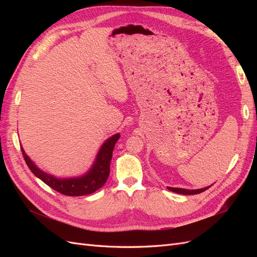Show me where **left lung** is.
<instances>
[{"label":"left lung","instance_id":"left-lung-1","mask_svg":"<svg viewBox=\"0 0 257 257\" xmlns=\"http://www.w3.org/2000/svg\"><path fill=\"white\" fill-rule=\"evenodd\" d=\"M208 188H204V189H199V190H186V189H180V188H167L169 191L178 193V194H183V195H194V194H199L201 192H205Z\"/></svg>","mask_w":257,"mask_h":257}]
</instances>
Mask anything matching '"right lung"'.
I'll return each mask as SVG.
<instances>
[{
    "label": "right lung",
    "instance_id": "right-lung-1",
    "mask_svg": "<svg viewBox=\"0 0 257 257\" xmlns=\"http://www.w3.org/2000/svg\"><path fill=\"white\" fill-rule=\"evenodd\" d=\"M119 138L120 134H115L108 138L100 147L94 164L92 165L91 169L85 175L77 178L58 179L49 174H46L31 161L23 148H21V151L23 159H25L31 172L37 178H40L43 182L50 186L51 189L67 196H82L92 194L105 184L110 173V161L112 158L113 148Z\"/></svg>",
    "mask_w": 257,
    "mask_h": 257
}]
</instances>
